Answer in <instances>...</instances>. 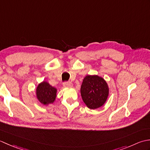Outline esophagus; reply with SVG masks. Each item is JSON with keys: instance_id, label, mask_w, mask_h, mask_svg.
Masks as SVG:
<instances>
[{"instance_id": "obj_1", "label": "esophagus", "mask_w": 150, "mask_h": 150, "mask_svg": "<svg viewBox=\"0 0 150 150\" xmlns=\"http://www.w3.org/2000/svg\"><path fill=\"white\" fill-rule=\"evenodd\" d=\"M64 86L66 88H71L73 86V84L71 82H66V83L64 84Z\"/></svg>"}]
</instances>
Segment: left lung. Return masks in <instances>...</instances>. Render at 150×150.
I'll use <instances>...</instances> for the list:
<instances>
[{"label": "left lung", "mask_w": 150, "mask_h": 150, "mask_svg": "<svg viewBox=\"0 0 150 150\" xmlns=\"http://www.w3.org/2000/svg\"><path fill=\"white\" fill-rule=\"evenodd\" d=\"M109 91L106 81L97 75L86 76L81 87L82 100L91 110L103 106L108 99Z\"/></svg>", "instance_id": "8db88e82"}]
</instances>
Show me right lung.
<instances>
[{"label": "right lung", "instance_id": "right-lung-1", "mask_svg": "<svg viewBox=\"0 0 150 150\" xmlns=\"http://www.w3.org/2000/svg\"><path fill=\"white\" fill-rule=\"evenodd\" d=\"M57 90L52 86L48 82L43 81L37 86L36 89L37 98L40 103L47 106L55 101Z\"/></svg>", "mask_w": 150, "mask_h": 150}]
</instances>
